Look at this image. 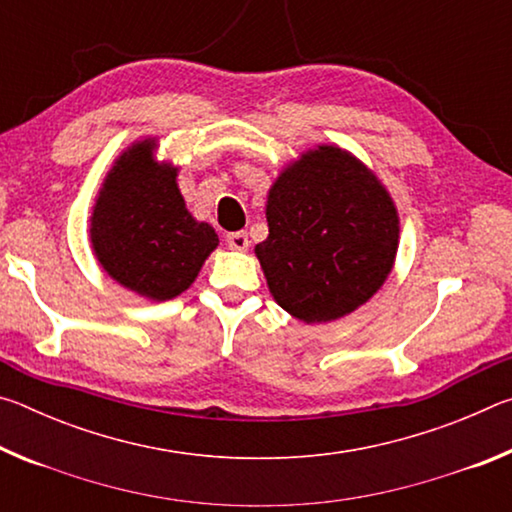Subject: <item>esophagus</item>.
<instances>
[{
	"instance_id": "obj_1",
	"label": "esophagus",
	"mask_w": 512,
	"mask_h": 512,
	"mask_svg": "<svg viewBox=\"0 0 512 512\" xmlns=\"http://www.w3.org/2000/svg\"><path fill=\"white\" fill-rule=\"evenodd\" d=\"M225 241H228V246L232 250H239V253H244V250H248L250 246L246 232H230V235L225 237Z\"/></svg>"
}]
</instances>
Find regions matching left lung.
<instances>
[{
    "label": "left lung",
    "instance_id": "1",
    "mask_svg": "<svg viewBox=\"0 0 512 512\" xmlns=\"http://www.w3.org/2000/svg\"><path fill=\"white\" fill-rule=\"evenodd\" d=\"M268 237L255 246L268 291L307 325L332 323L375 296L400 246L391 192L357 155L318 144L284 164L266 196Z\"/></svg>",
    "mask_w": 512,
    "mask_h": 512
}]
</instances>
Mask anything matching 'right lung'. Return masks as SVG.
Masks as SVG:
<instances>
[{"label": "right lung", "mask_w": 512, "mask_h": 512, "mask_svg": "<svg viewBox=\"0 0 512 512\" xmlns=\"http://www.w3.org/2000/svg\"><path fill=\"white\" fill-rule=\"evenodd\" d=\"M158 149V137H142L117 155L94 198L90 244L117 284L164 302L192 287L219 235L187 210L178 167Z\"/></svg>", "instance_id": "1"}]
</instances>
